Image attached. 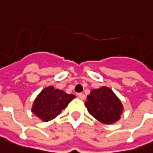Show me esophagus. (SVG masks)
I'll return each instance as SVG.
<instances>
[{
  "label": "esophagus",
  "instance_id": "obj_1",
  "mask_svg": "<svg viewBox=\"0 0 153 153\" xmlns=\"http://www.w3.org/2000/svg\"><path fill=\"white\" fill-rule=\"evenodd\" d=\"M77 96H78V98L81 99V100H84V99H85V94H82V93H78V94H77Z\"/></svg>",
  "mask_w": 153,
  "mask_h": 153
}]
</instances>
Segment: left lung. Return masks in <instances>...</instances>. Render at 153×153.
I'll list each match as a JSON object with an SVG mask.
<instances>
[{
  "label": "left lung",
  "mask_w": 153,
  "mask_h": 153,
  "mask_svg": "<svg viewBox=\"0 0 153 153\" xmlns=\"http://www.w3.org/2000/svg\"><path fill=\"white\" fill-rule=\"evenodd\" d=\"M85 105L94 117L105 124L117 122L123 110L119 99L107 87L92 90Z\"/></svg>",
  "instance_id": "obj_1"
}]
</instances>
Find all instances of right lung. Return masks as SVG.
<instances>
[{
	"mask_svg": "<svg viewBox=\"0 0 153 153\" xmlns=\"http://www.w3.org/2000/svg\"><path fill=\"white\" fill-rule=\"evenodd\" d=\"M74 94H68L53 87H48L41 92L34 101L32 111L44 122L56 117L65 108L74 98Z\"/></svg>",
	"mask_w": 153,
	"mask_h": 153,
	"instance_id": "obj_1",
	"label": "right lung"
}]
</instances>
